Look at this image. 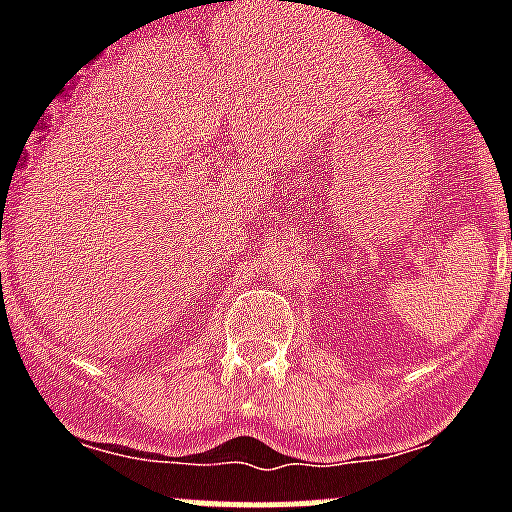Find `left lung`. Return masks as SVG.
I'll return each mask as SVG.
<instances>
[{"mask_svg":"<svg viewBox=\"0 0 512 512\" xmlns=\"http://www.w3.org/2000/svg\"><path fill=\"white\" fill-rule=\"evenodd\" d=\"M510 237H512V232H510Z\"/></svg>","mask_w":512,"mask_h":512,"instance_id":"8db88e82","label":"left lung"}]
</instances>
